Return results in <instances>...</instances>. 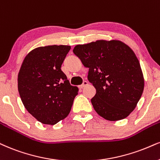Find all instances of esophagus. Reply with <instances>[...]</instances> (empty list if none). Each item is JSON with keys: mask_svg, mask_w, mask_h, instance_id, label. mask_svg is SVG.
I'll return each instance as SVG.
<instances>
[{"mask_svg": "<svg viewBox=\"0 0 160 160\" xmlns=\"http://www.w3.org/2000/svg\"><path fill=\"white\" fill-rule=\"evenodd\" d=\"M88 84V81H84L83 82V83H82V84H81V85L79 86V88H84V87L85 86H87Z\"/></svg>", "mask_w": 160, "mask_h": 160, "instance_id": "esophagus-1", "label": "esophagus"}]
</instances>
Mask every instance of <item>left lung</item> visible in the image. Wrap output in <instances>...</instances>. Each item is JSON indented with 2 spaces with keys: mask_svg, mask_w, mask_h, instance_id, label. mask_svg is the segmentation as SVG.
Here are the masks:
<instances>
[{
  "mask_svg": "<svg viewBox=\"0 0 160 160\" xmlns=\"http://www.w3.org/2000/svg\"><path fill=\"white\" fill-rule=\"evenodd\" d=\"M72 52L89 68L88 79L96 90L94 110L109 121L125 119L135 109L144 78L133 51L119 41H96L76 45Z\"/></svg>",
  "mask_w": 160,
  "mask_h": 160,
  "instance_id": "obj_1",
  "label": "left lung"
}]
</instances>
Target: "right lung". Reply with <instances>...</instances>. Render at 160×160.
Segmentation results:
<instances>
[{"label":"right lung","instance_id":"right-lung-1","mask_svg":"<svg viewBox=\"0 0 160 160\" xmlns=\"http://www.w3.org/2000/svg\"><path fill=\"white\" fill-rule=\"evenodd\" d=\"M70 46L35 49L25 57L18 88L27 111L41 123L55 125L68 116L78 92L61 70Z\"/></svg>","mask_w":160,"mask_h":160}]
</instances>
